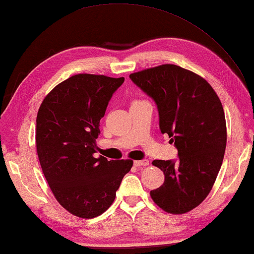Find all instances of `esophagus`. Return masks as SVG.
<instances>
[{
  "mask_svg": "<svg viewBox=\"0 0 254 254\" xmlns=\"http://www.w3.org/2000/svg\"><path fill=\"white\" fill-rule=\"evenodd\" d=\"M134 166L138 167V168L149 166V161L146 160V159H144V160H136V161H134Z\"/></svg>",
  "mask_w": 254,
  "mask_h": 254,
  "instance_id": "34e87169",
  "label": "esophagus"
}]
</instances>
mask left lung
Instances as JSON below:
<instances>
[{
    "label": "left lung",
    "mask_w": 254,
    "mask_h": 254,
    "mask_svg": "<svg viewBox=\"0 0 254 254\" xmlns=\"http://www.w3.org/2000/svg\"><path fill=\"white\" fill-rule=\"evenodd\" d=\"M129 79L155 100L161 133L172 137L179 154L176 161H152L163 171L164 183L150 196L168 213L190 212L207 198L225 154L221 100L202 76L176 64L141 70Z\"/></svg>",
    "instance_id": "1"
}]
</instances>
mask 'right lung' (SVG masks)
Segmentation results:
<instances>
[{
	"label": "right lung",
	"instance_id": "obj_1",
	"mask_svg": "<svg viewBox=\"0 0 254 254\" xmlns=\"http://www.w3.org/2000/svg\"><path fill=\"white\" fill-rule=\"evenodd\" d=\"M125 78L80 73L56 85L41 104L35 144L51 190L70 213L92 219L116 198L132 160L94 157L99 121Z\"/></svg>",
	"mask_w": 254,
	"mask_h": 254
}]
</instances>
